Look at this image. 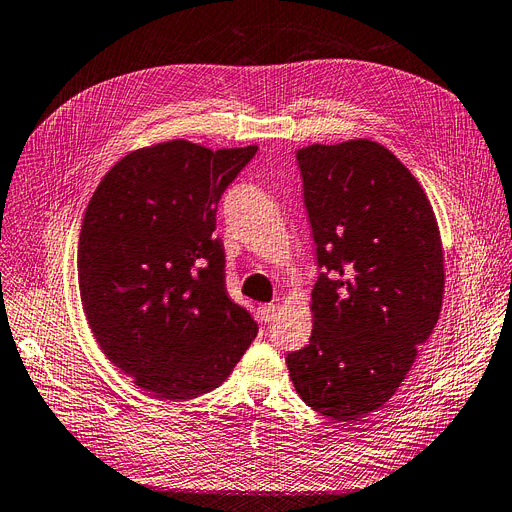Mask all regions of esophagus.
I'll use <instances>...</instances> for the list:
<instances>
[{
    "mask_svg": "<svg viewBox=\"0 0 512 512\" xmlns=\"http://www.w3.org/2000/svg\"><path fill=\"white\" fill-rule=\"evenodd\" d=\"M275 311H277V304H262L258 309V317L262 323H269V321H273Z\"/></svg>",
    "mask_w": 512,
    "mask_h": 512,
    "instance_id": "1",
    "label": "esophagus"
}]
</instances>
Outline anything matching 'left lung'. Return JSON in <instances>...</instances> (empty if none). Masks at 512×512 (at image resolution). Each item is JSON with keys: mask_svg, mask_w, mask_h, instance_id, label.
Wrapping results in <instances>:
<instances>
[{"mask_svg": "<svg viewBox=\"0 0 512 512\" xmlns=\"http://www.w3.org/2000/svg\"><path fill=\"white\" fill-rule=\"evenodd\" d=\"M317 262L313 332L290 378L315 412L353 422L391 399L439 321L445 267L424 189L380 142L300 149Z\"/></svg>", "mask_w": 512, "mask_h": 512, "instance_id": "1", "label": "left lung"}]
</instances>
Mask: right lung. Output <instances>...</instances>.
Instances as JSON below:
<instances>
[{
  "instance_id": "add662e5",
  "label": "right lung",
  "mask_w": 512,
  "mask_h": 512,
  "mask_svg": "<svg viewBox=\"0 0 512 512\" xmlns=\"http://www.w3.org/2000/svg\"><path fill=\"white\" fill-rule=\"evenodd\" d=\"M258 147L185 138L140 147L102 176L81 222L77 279L107 359L159 401L210 393L258 327L224 290L216 206Z\"/></svg>"
}]
</instances>
